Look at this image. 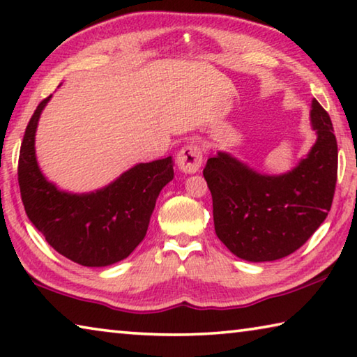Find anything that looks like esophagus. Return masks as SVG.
Here are the masks:
<instances>
[{"instance_id": "1", "label": "esophagus", "mask_w": 357, "mask_h": 357, "mask_svg": "<svg viewBox=\"0 0 357 357\" xmlns=\"http://www.w3.org/2000/svg\"><path fill=\"white\" fill-rule=\"evenodd\" d=\"M178 167L184 173H197L203 164V151L197 143H189L179 151L176 157Z\"/></svg>"}]
</instances>
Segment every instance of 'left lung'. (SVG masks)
Returning <instances> with one entry per match:
<instances>
[{
  "mask_svg": "<svg viewBox=\"0 0 357 357\" xmlns=\"http://www.w3.org/2000/svg\"><path fill=\"white\" fill-rule=\"evenodd\" d=\"M310 124L317 142L287 173H259L223 151L208 159L203 176L213 195L215 234L238 258L261 263L288 257L328 217L338 154L331 118L317 99Z\"/></svg>",
  "mask_w": 357,
  "mask_h": 357,
  "instance_id": "1",
  "label": "left lung"
}]
</instances>
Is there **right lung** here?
Listing matches in <instances>:
<instances>
[{
	"instance_id": "1",
	"label": "right lung",
	"mask_w": 357,
	"mask_h": 357,
	"mask_svg": "<svg viewBox=\"0 0 357 357\" xmlns=\"http://www.w3.org/2000/svg\"><path fill=\"white\" fill-rule=\"evenodd\" d=\"M52 96L36 108L19 157V184L28 219L58 253L88 268L128 258L146 236L160 190L174 176L172 157L137 164L102 189L72 193L58 189L36 159V130Z\"/></svg>"
}]
</instances>
